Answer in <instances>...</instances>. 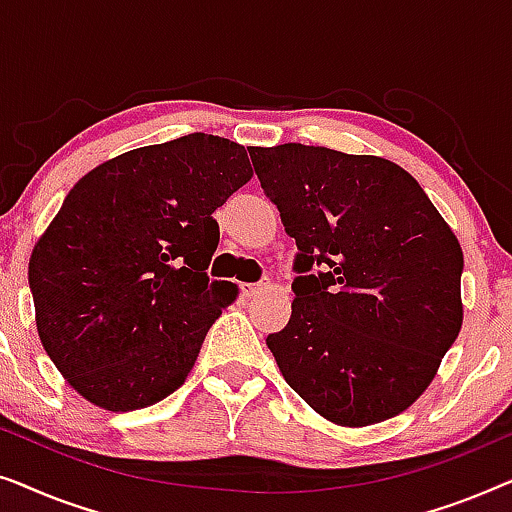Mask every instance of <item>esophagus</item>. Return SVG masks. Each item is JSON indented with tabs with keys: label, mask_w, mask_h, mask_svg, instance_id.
<instances>
[{
	"label": "esophagus",
	"mask_w": 512,
	"mask_h": 512,
	"mask_svg": "<svg viewBox=\"0 0 512 512\" xmlns=\"http://www.w3.org/2000/svg\"><path fill=\"white\" fill-rule=\"evenodd\" d=\"M240 289H242V296L244 298H254V296H258V293L265 289V286L263 284H242Z\"/></svg>",
	"instance_id": "34e87169"
}]
</instances>
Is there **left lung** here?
Listing matches in <instances>:
<instances>
[{"label": "left lung", "mask_w": 512, "mask_h": 512, "mask_svg": "<svg viewBox=\"0 0 512 512\" xmlns=\"http://www.w3.org/2000/svg\"><path fill=\"white\" fill-rule=\"evenodd\" d=\"M249 153L298 247L291 319L265 340L286 384L340 426L401 415L461 331L457 235L387 158L305 144ZM314 264L325 270L307 276Z\"/></svg>", "instance_id": "obj_1"}]
</instances>
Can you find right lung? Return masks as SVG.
Segmentation results:
<instances>
[{"label": "right lung", "mask_w": 512, "mask_h": 512, "mask_svg": "<svg viewBox=\"0 0 512 512\" xmlns=\"http://www.w3.org/2000/svg\"><path fill=\"white\" fill-rule=\"evenodd\" d=\"M254 177L247 149L193 132L79 179L30 256L39 340L88 403L130 412L186 382L237 286L207 277L214 212Z\"/></svg>", "instance_id": "right-lung-1"}]
</instances>
